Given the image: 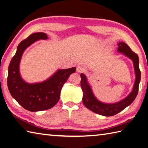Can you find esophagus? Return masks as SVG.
Listing matches in <instances>:
<instances>
[{
    "label": "esophagus",
    "mask_w": 148,
    "mask_h": 148,
    "mask_svg": "<svg viewBox=\"0 0 148 148\" xmlns=\"http://www.w3.org/2000/svg\"><path fill=\"white\" fill-rule=\"evenodd\" d=\"M77 72H79V73H82V72H85L87 71V69H86V67L83 65H79L78 66H77Z\"/></svg>",
    "instance_id": "obj_1"
}]
</instances>
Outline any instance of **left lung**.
Listing matches in <instances>:
<instances>
[{"label":"left lung","mask_w":148,"mask_h":148,"mask_svg":"<svg viewBox=\"0 0 148 148\" xmlns=\"http://www.w3.org/2000/svg\"><path fill=\"white\" fill-rule=\"evenodd\" d=\"M118 51L123 53V54L127 56L133 62L134 69H135L136 79L134 84L132 92L129 95L125 98L123 99L117 103H104L98 100L94 95L91 89L90 86L88 85L87 77L83 74H81V87L82 88L83 103L85 106L90 109L92 112L98 114L106 116H111L119 113L122 110L126 108L127 106L135 100V98L138 95V86L140 82L141 73L139 69V60L138 56L136 53L133 52L130 47L123 42H120L119 44Z\"/></svg>","instance_id":"left-lung-1"}]
</instances>
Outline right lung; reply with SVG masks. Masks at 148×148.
<instances>
[{
    "instance_id": "right-lung-1",
    "label": "right lung",
    "mask_w": 148,
    "mask_h": 148,
    "mask_svg": "<svg viewBox=\"0 0 148 148\" xmlns=\"http://www.w3.org/2000/svg\"><path fill=\"white\" fill-rule=\"evenodd\" d=\"M47 39L46 34L37 32L21 41L8 67L7 84L11 95L23 108L32 112L45 111L54 106L60 100L64 83L76 69V67L60 69L50 78L41 83H28L21 78L19 63L24 51L37 40Z\"/></svg>"
}]
</instances>
